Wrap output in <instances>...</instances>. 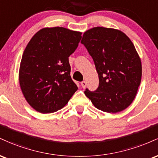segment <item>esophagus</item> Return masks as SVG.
<instances>
[{"instance_id": "34e87169", "label": "esophagus", "mask_w": 158, "mask_h": 158, "mask_svg": "<svg viewBox=\"0 0 158 158\" xmlns=\"http://www.w3.org/2000/svg\"><path fill=\"white\" fill-rule=\"evenodd\" d=\"M86 85H87V83H86V81H81V87H82L83 88H85V87H86Z\"/></svg>"}]
</instances>
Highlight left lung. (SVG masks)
<instances>
[{
	"mask_svg": "<svg viewBox=\"0 0 158 158\" xmlns=\"http://www.w3.org/2000/svg\"><path fill=\"white\" fill-rule=\"evenodd\" d=\"M81 43L93 59L99 76L94 91L85 94L98 109L117 113L128 108L142 77L141 61L129 38L119 30L97 27L84 33Z\"/></svg>",
	"mask_w": 158,
	"mask_h": 158,
	"instance_id": "1",
	"label": "left lung"
}]
</instances>
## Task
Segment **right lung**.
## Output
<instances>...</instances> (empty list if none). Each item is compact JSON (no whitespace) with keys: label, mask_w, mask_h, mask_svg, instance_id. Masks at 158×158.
Here are the masks:
<instances>
[{"label":"right lung","mask_w":158,"mask_h":158,"mask_svg":"<svg viewBox=\"0 0 158 158\" xmlns=\"http://www.w3.org/2000/svg\"><path fill=\"white\" fill-rule=\"evenodd\" d=\"M81 32L64 27L41 29L25 48L19 82L27 102L42 114L66 106L78 89L70 77L68 57L75 51Z\"/></svg>","instance_id":"1"}]
</instances>
